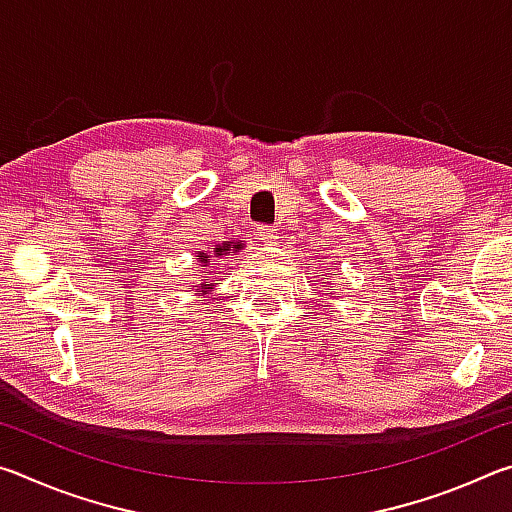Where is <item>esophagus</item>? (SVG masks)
I'll return each mask as SVG.
<instances>
[{"instance_id": "34e87169", "label": "esophagus", "mask_w": 512, "mask_h": 512, "mask_svg": "<svg viewBox=\"0 0 512 512\" xmlns=\"http://www.w3.org/2000/svg\"><path fill=\"white\" fill-rule=\"evenodd\" d=\"M253 232H255V237H257V239H262V241H264V244H273V239H275V230L271 228V225H255Z\"/></svg>"}]
</instances>
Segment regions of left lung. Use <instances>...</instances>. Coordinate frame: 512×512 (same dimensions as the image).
Instances as JSON below:
<instances>
[{"mask_svg": "<svg viewBox=\"0 0 512 512\" xmlns=\"http://www.w3.org/2000/svg\"><path fill=\"white\" fill-rule=\"evenodd\" d=\"M327 277H329V275H327Z\"/></svg>", "mask_w": 512, "mask_h": 512, "instance_id": "1", "label": "left lung"}]
</instances>
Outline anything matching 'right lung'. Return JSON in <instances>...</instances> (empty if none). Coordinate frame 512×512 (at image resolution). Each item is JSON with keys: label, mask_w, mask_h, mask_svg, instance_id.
Listing matches in <instances>:
<instances>
[{"label": "right lung", "mask_w": 512, "mask_h": 512, "mask_svg": "<svg viewBox=\"0 0 512 512\" xmlns=\"http://www.w3.org/2000/svg\"><path fill=\"white\" fill-rule=\"evenodd\" d=\"M241 248H244V244H241V241H223V244H219L214 250H198V253H196L198 266L207 268V266H210V259H212V257H223V255H228V253H239ZM205 273H207V277H209L210 274H212L213 277L210 278V280H203L201 287L196 289V291H201L203 296H207V293H210V291L216 287V284H219V277H214L212 271H205Z\"/></svg>", "instance_id": "add662e5"}]
</instances>
